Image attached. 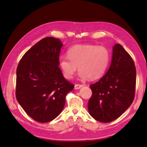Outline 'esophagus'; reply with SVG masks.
<instances>
[{
    "label": "esophagus",
    "instance_id": "34e87169",
    "mask_svg": "<svg viewBox=\"0 0 147 147\" xmlns=\"http://www.w3.org/2000/svg\"><path fill=\"white\" fill-rule=\"evenodd\" d=\"M82 87H83V85H80V84H75V85H74V89H79L81 88H82Z\"/></svg>",
    "mask_w": 147,
    "mask_h": 147
}]
</instances>
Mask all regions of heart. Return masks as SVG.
Returning <instances> with one entry per match:
<instances>
[{
  "label": "heart",
  "instance_id": "b5f03b06",
  "mask_svg": "<svg viewBox=\"0 0 147 147\" xmlns=\"http://www.w3.org/2000/svg\"><path fill=\"white\" fill-rule=\"evenodd\" d=\"M109 61V53L106 47L78 45L68 50L67 58L59 59V66L66 79L73 78L78 67L80 78L94 80L104 75Z\"/></svg>",
  "mask_w": 147,
  "mask_h": 147
}]
</instances>
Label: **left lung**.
Masks as SVG:
<instances>
[{
	"mask_svg": "<svg viewBox=\"0 0 147 147\" xmlns=\"http://www.w3.org/2000/svg\"><path fill=\"white\" fill-rule=\"evenodd\" d=\"M136 69L132 58L120 44L113 47L112 58L107 73L91 84L89 113L96 121L109 123L119 117L132 103Z\"/></svg>",
	"mask_w": 147,
	"mask_h": 147,
	"instance_id": "obj_1",
	"label": "left lung"
}]
</instances>
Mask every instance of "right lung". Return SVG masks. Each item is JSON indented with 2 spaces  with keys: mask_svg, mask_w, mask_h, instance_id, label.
Here are the masks:
<instances>
[{
  "mask_svg": "<svg viewBox=\"0 0 147 147\" xmlns=\"http://www.w3.org/2000/svg\"><path fill=\"white\" fill-rule=\"evenodd\" d=\"M62 45L59 39H42L24 54L17 66V100L39 123L57 117L64 108L67 94L74 88L59 67Z\"/></svg>",
  "mask_w": 147,
  "mask_h": 147,
  "instance_id": "1",
  "label": "right lung"
}]
</instances>
